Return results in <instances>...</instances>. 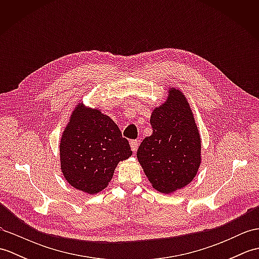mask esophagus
I'll list each match as a JSON object with an SVG mask.
<instances>
[{
    "instance_id": "1",
    "label": "esophagus",
    "mask_w": 259,
    "mask_h": 259,
    "mask_svg": "<svg viewBox=\"0 0 259 259\" xmlns=\"http://www.w3.org/2000/svg\"><path fill=\"white\" fill-rule=\"evenodd\" d=\"M138 144H139V142L137 141V140H131V141H130L131 149H133L134 153H136V152H137V150H138Z\"/></svg>"
}]
</instances>
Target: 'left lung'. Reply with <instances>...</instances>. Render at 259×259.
Returning a JSON list of instances; mask_svg holds the SVG:
<instances>
[{
	"instance_id": "obj_1",
	"label": "left lung",
	"mask_w": 259,
	"mask_h": 259,
	"mask_svg": "<svg viewBox=\"0 0 259 259\" xmlns=\"http://www.w3.org/2000/svg\"><path fill=\"white\" fill-rule=\"evenodd\" d=\"M152 135L141 142L137 158L153 189L171 194L188 186L201 163V138L184 92L169 87L166 100L152 110Z\"/></svg>"
}]
</instances>
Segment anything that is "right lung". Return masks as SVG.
<instances>
[{
	"label": "right lung",
	"mask_w": 259,
	"mask_h": 259,
	"mask_svg": "<svg viewBox=\"0 0 259 259\" xmlns=\"http://www.w3.org/2000/svg\"><path fill=\"white\" fill-rule=\"evenodd\" d=\"M60 169L74 189L96 195L106 189L120 161L133 155L119 126L99 108L75 104L60 139Z\"/></svg>",
	"instance_id": "right-lung-1"
}]
</instances>
